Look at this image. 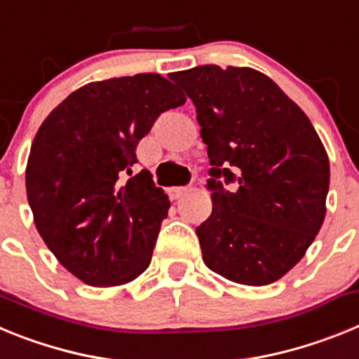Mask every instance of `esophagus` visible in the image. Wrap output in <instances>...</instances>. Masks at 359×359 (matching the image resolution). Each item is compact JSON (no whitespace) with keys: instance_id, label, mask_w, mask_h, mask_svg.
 I'll use <instances>...</instances> for the list:
<instances>
[{"instance_id":"34e87169","label":"esophagus","mask_w":359,"mask_h":359,"mask_svg":"<svg viewBox=\"0 0 359 359\" xmlns=\"http://www.w3.org/2000/svg\"><path fill=\"white\" fill-rule=\"evenodd\" d=\"M190 187H172V189H169V196L172 199H180L182 196H185L187 192H190Z\"/></svg>"}]
</instances>
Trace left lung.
<instances>
[{"label":"left lung","mask_w":359,"mask_h":359,"mask_svg":"<svg viewBox=\"0 0 359 359\" xmlns=\"http://www.w3.org/2000/svg\"><path fill=\"white\" fill-rule=\"evenodd\" d=\"M172 81L194 102L212 169V214L196 228L203 261L244 286L298 264L325 219L329 158L311 120L253 68L196 66ZM237 182L226 191L218 182Z\"/></svg>","instance_id":"1"}]
</instances>
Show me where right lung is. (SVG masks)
Segmentation results:
<instances>
[{"label":"right lung","instance_id":"obj_1","mask_svg":"<svg viewBox=\"0 0 359 359\" xmlns=\"http://www.w3.org/2000/svg\"><path fill=\"white\" fill-rule=\"evenodd\" d=\"M185 95L158 73L90 82L41 123L27 163L39 236L88 286H122L151 262L170 201L147 170L122 182L136 145Z\"/></svg>","mask_w":359,"mask_h":359}]
</instances>
